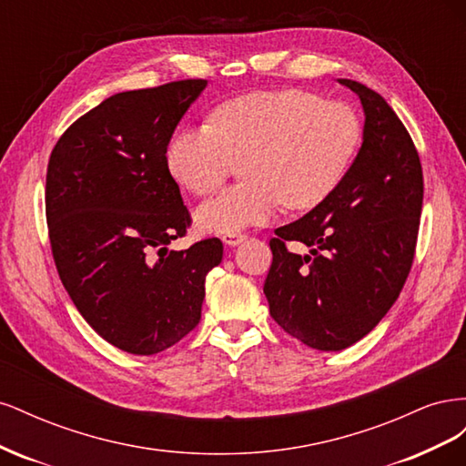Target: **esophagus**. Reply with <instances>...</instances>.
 Segmentation results:
<instances>
[{"instance_id":"obj_1","label":"esophagus","mask_w":466,"mask_h":466,"mask_svg":"<svg viewBox=\"0 0 466 466\" xmlns=\"http://www.w3.org/2000/svg\"><path fill=\"white\" fill-rule=\"evenodd\" d=\"M247 238V235L245 233H228V235H221V241L228 245V247H237V245H241L243 241Z\"/></svg>"}]
</instances>
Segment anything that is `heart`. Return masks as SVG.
I'll return each instance as SVG.
<instances>
[{
  "instance_id": "b5f03b06",
  "label": "heart",
  "mask_w": 466,
  "mask_h": 466,
  "mask_svg": "<svg viewBox=\"0 0 466 466\" xmlns=\"http://www.w3.org/2000/svg\"><path fill=\"white\" fill-rule=\"evenodd\" d=\"M360 139L361 122L346 103L303 89L255 91L221 103L209 124L178 130L167 165L182 188L208 196L245 161V185L196 211L202 233L228 235L270 221L284 204H320L342 180Z\"/></svg>"
}]
</instances>
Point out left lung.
I'll return each instance as SVG.
<instances>
[{"instance_id":"left-lung-1","label":"left lung","mask_w":466,"mask_h":466,"mask_svg":"<svg viewBox=\"0 0 466 466\" xmlns=\"http://www.w3.org/2000/svg\"><path fill=\"white\" fill-rule=\"evenodd\" d=\"M363 106V144L338 187L307 216L278 228L264 295L293 338L338 351L370 334L412 268L424 200L418 151L383 96L338 79ZM288 240L309 247L301 258Z\"/></svg>"}]
</instances>
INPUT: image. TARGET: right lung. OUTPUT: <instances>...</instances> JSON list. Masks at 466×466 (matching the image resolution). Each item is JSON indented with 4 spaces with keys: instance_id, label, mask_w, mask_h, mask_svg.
Masks as SVG:
<instances>
[{
    "instance_id": "obj_1",
    "label": "right lung",
    "mask_w": 466,
    "mask_h": 466,
    "mask_svg": "<svg viewBox=\"0 0 466 466\" xmlns=\"http://www.w3.org/2000/svg\"><path fill=\"white\" fill-rule=\"evenodd\" d=\"M206 79L116 93L77 118L46 173L52 257L89 327L128 354L153 356L200 322L204 281L219 238L185 250L190 214L167 165V146Z\"/></svg>"
}]
</instances>
